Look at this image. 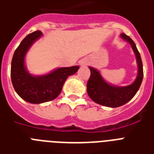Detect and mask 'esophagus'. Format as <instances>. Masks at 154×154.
Listing matches in <instances>:
<instances>
[{"mask_svg":"<svg viewBox=\"0 0 154 154\" xmlns=\"http://www.w3.org/2000/svg\"><path fill=\"white\" fill-rule=\"evenodd\" d=\"M88 64H89V61L87 60H85V59H83V60H82L80 61V65H82V66H85V65H87Z\"/></svg>","mask_w":154,"mask_h":154,"instance_id":"34e87169","label":"esophagus"}]
</instances>
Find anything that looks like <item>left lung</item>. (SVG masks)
I'll use <instances>...</instances> for the list:
<instances>
[{"label":"left lung","mask_w":154,"mask_h":154,"mask_svg":"<svg viewBox=\"0 0 154 154\" xmlns=\"http://www.w3.org/2000/svg\"><path fill=\"white\" fill-rule=\"evenodd\" d=\"M121 37L130 44L136 57L137 64V75L132 84L126 86H117L108 83L102 77L98 70L93 67H89L91 75L87 83V93L89 97L97 104L106 107L116 108L126 104L131 100L138 91L143 79V65L141 55L134 41L125 33L121 34Z\"/></svg>","instance_id":"1"}]
</instances>
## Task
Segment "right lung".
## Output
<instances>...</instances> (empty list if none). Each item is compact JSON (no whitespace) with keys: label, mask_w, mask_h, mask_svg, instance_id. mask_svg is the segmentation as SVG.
<instances>
[{"label":"right lung","mask_w":154,"mask_h":154,"mask_svg":"<svg viewBox=\"0 0 154 154\" xmlns=\"http://www.w3.org/2000/svg\"><path fill=\"white\" fill-rule=\"evenodd\" d=\"M42 35L41 31H35L27 35L14 52L11 63L13 88L23 100L32 104L47 102L57 97L66 79L79 69V66L75 65L57 68L46 74H31L25 65V56Z\"/></svg>","instance_id":"right-lung-1"}]
</instances>
